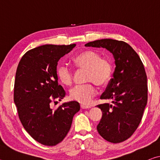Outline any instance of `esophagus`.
<instances>
[{"label": "esophagus", "instance_id": "1", "mask_svg": "<svg viewBox=\"0 0 160 160\" xmlns=\"http://www.w3.org/2000/svg\"><path fill=\"white\" fill-rule=\"evenodd\" d=\"M80 107H81V109H88L91 108L90 106H88V105H85V104H81Z\"/></svg>", "mask_w": 160, "mask_h": 160}]
</instances>
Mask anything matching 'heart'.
I'll return each instance as SVG.
<instances>
[{"instance_id":"obj_1","label":"heart","mask_w":160,"mask_h":160,"mask_svg":"<svg viewBox=\"0 0 160 160\" xmlns=\"http://www.w3.org/2000/svg\"><path fill=\"white\" fill-rule=\"evenodd\" d=\"M72 62L78 68L88 70L87 81L92 82L99 86L109 83L113 73V65L108 58L102 57L101 54L92 50H85L78 53L72 58ZM57 76L62 83L70 85L73 80L72 70L64 63L57 67ZM97 93L93 83L75 86L70 92L72 100L83 104H88Z\"/></svg>"}]
</instances>
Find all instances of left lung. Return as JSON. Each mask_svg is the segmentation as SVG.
Returning a JSON list of instances; mask_svg holds the SVG:
<instances>
[{"label":"left lung","mask_w":160,"mask_h":160,"mask_svg":"<svg viewBox=\"0 0 160 160\" xmlns=\"http://www.w3.org/2000/svg\"><path fill=\"white\" fill-rule=\"evenodd\" d=\"M85 47L105 48L113 54L115 70L100 99H112V104L97 105L102 117L97 126L107 141L118 143L129 138L138 127L148 102L147 75L139 56L123 41L104 39Z\"/></svg>","instance_id":"8db88e82"}]
</instances>
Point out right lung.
<instances>
[{"mask_svg": "<svg viewBox=\"0 0 160 160\" xmlns=\"http://www.w3.org/2000/svg\"><path fill=\"white\" fill-rule=\"evenodd\" d=\"M75 46H40L26 52L19 62L14 102L26 131L42 145L54 146L61 142L80 109L75 101L63 103L56 110L50 107L51 102L61 101L66 95L63 87L58 83V61Z\"/></svg>", "mask_w": 160, "mask_h": 160, "instance_id": "obj_1", "label": "right lung"}]
</instances>
